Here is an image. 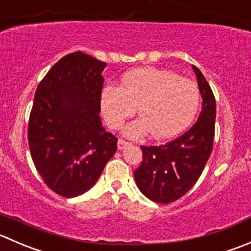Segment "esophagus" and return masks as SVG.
Returning a JSON list of instances; mask_svg holds the SVG:
<instances>
[{
  "label": "esophagus",
  "instance_id": "34e87169",
  "mask_svg": "<svg viewBox=\"0 0 251 251\" xmlns=\"http://www.w3.org/2000/svg\"><path fill=\"white\" fill-rule=\"evenodd\" d=\"M130 145H131V143L127 142V141L123 140V138H119V141H118V148H119V150H124V148H126L127 146H130Z\"/></svg>",
  "mask_w": 251,
  "mask_h": 251
}]
</instances>
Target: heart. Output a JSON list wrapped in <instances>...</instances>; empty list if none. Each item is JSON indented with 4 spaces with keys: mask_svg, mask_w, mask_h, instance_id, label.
<instances>
[{
    "mask_svg": "<svg viewBox=\"0 0 251 251\" xmlns=\"http://www.w3.org/2000/svg\"><path fill=\"white\" fill-rule=\"evenodd\" d=\"M200 103V92L193 81L169 70L145 67L127 72L120 87L106 86L100 105L105 121L119 128L138 108L141 118L128 124L125 133L142 138H169L193 121Z\"/></svg>",
    "mask_w": 251,
    "mask_h": 251,
    "instance_id": "obj_1",
    "label": "heart"
}]
</instances>
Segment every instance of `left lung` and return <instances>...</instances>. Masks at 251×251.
Returning <instances> with one entry per match:
<instances>
[{"label": "left lung", "mask_w": 251, "mask_h": 251, "mask_svg": "<svg viewBox=\"0 0 251 251\" xmlns=\"http://www.w3.org/2000/svg\"><path fill=\"white\" fill-rule=\"evenodd\" d=\"M202 110L198 121L179 137L160 146H141L143 160L133 172L138 189L150 200L170 203L196 184L213 147L216 99L210 84L196 66Z\"/></svg>", "instance_id": "obj_1"}]
</instances>
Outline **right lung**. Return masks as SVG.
Wrapping results in <instances>:
<instances>
[{
    "mask_svg": "<svg viewBox=\"0 0 251 251\" xmlns=\"http://www.w3.org/2000/svg\"><path fill=\"white\" fill-rule=\"evenodd\" d=\"M106 64L82 51L64 56L36 88L28 124L34 165L64 198L88 191L118 148L101 126V72Z\"/></svg>",
    "mask_w": 251,
    "mask_h": 251,
    "instance_id": "obj_1",
    "label": "right lung"
}]
</instances>
